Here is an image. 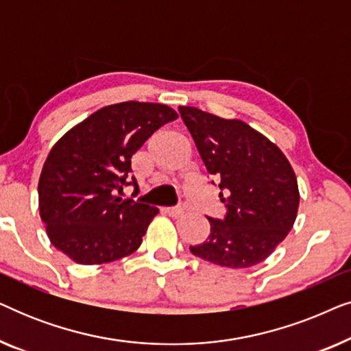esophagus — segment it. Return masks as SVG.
I'll return each mask as SVG.
<instances>
[{"label": "esophagus", "mask_w": 351, "mask_h": 351, "mask_svg": "<svg viewBox=\"0 0 351 351\" xmlns=\"http://www.w3.org/2000/svg\"><path fill=\"white\" fill-rule=\"evenodd\" d=\"M165 213L169 215V217H174V219H179L182 214H184V210L180 208H166Z\"/></svg>", "instance_id": "34e87169"}]
</instances>
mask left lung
<instances>
[{
  "label": "left lung",
  "instance_id": "left-lung-1",
  "mask_svg": "<svg viewBox=\"0 0 351 351\" xmlns=\"http://www.w3.org/2000/svg\"><path fill=\"white\" fill-rule=\"evenodd\" d=\"M179 113L227 204L223 220L208 217L209 237L190 246L191 254L220 267L257 265L294 227L300 193L289 160L241 119L184 105Z\"/></svg>",
  "mask_w": 351,
  "mask_h": 351
}]
</instances>
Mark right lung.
<instances>
[{"mask_svg": "<svg viewBox=\"0 0 351 351\" xmlns=\"http://www.w3.org/2000/svg\"><path fill=\"white\" fill-rule=\"evenodd\" d=\"M177 114L165 104H113L66 131L51 148L38 182L40 215L52 246L81 265L131 256L153 217L148 204L123 201L131 156Z\"/></svg>", "mask_w": 351, "mask_h": 351, "instance_id": "right-lung-1", "label": "right lung"}]
</instances>
